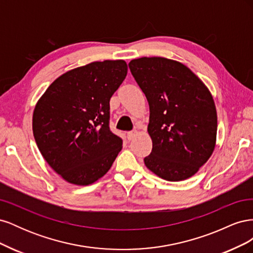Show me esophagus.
Instances as JSON below:
<instances>
[{
	"instance_id": "34e87169",
	"label": "esophagus",
	"mask_w": 253,
	"mask_h": 253,
	"mask_svg": "<svg viewBox=\"0 0 253 253\" xmlns=\"http://www.w3.org/2000/svg\"><path fill=\"white\" fill-rule=\"evenodd\" d=\"M127 139L128 140H132L133 138H135L136 135H137V131H131V132H127Z\"/></svg>"
}]
</instances>
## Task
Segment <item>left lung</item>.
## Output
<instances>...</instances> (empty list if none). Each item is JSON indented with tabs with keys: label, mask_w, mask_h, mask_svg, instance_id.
<instances>
[{
	"label": "left lung",
	"mask_w": 253,
	"mask_h": 253,
	"mask_svg": "<svg viewBox=\"0 0 253 253\" xmlns=\"http://www.w3.org/2000/svg\"><path fill=\"white\" fill-rule=\"evenodd\" d=\"M128 67L150 106L153 148L144 165L169 181L191 177L215 148L217 115L210 90L190 68L171 59L142 57Z\"/></svg>",
	"instance_id": "1"
}]
</instances>
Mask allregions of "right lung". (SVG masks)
<instances>
[{"instance_id": "1", "label": "right lung", "mask_w": 253, "mask_h": 253, "mask_svg": "<svg viewBox=\"0 0 253 253\" xmlns=\"http://www.w3.org/2000/svg\"><path fill=\"white\" fill-rule=\"evenodd\" d=\"M124 60L74 68L37 102L33 132L42 156L67 182L87 186L108 172L122 149L110 129V99L124 82Z\"/></svg>"}]
</instances>
